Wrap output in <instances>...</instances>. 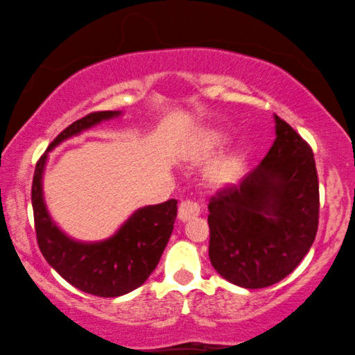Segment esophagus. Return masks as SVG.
Wrapping results in <instances>:
<instances>
[{
	"label": "esophagus",
	"instance_id": "esophagus-1",
	"mask_svg": "<svg viewBox=\"0 0 355 355\" xmlns=\"http://www.w3.org/2000/svg\"><path fill=\"white\" fill-rule=\"evenodd\" d=\"M198 213H200V207H198L196 202L184 200V202H181V205H179L178 218L181 221H189V220H192V218L198 216Z\"/></svg>",
	"mask_w": 355,
	"mask_h": 355
}]
</instances>
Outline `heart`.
I'll return each mask as SVG.
<instances>
[{
    "instance_id": "heart-1",
    "label": "heart",
    "mask_w": 355,
    "mask_h": 355,
    "mask_svg": "<svg viewBox=\"0 0 355 355\" xmlns=\"http://www.w3.org/2000/svg\"><path fill=\"white\" fill-rule=\"evenodd\" d=\"M226 145V135L215 129H202L193 135L187 147V158L192 163H203L216 155ZM244 173V155L230 152L216 158L207 169V181L211 187H227Z\"/></svg>"
}]
</instances>
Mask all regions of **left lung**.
Here are the masks:
<instances>
[{
    "mask_svg": "<svg viewBox=\"0 0 355 355\" xmlns=\"http://www.w3.org/2000/svg\"><path fill=\"white\" fill-rule=\"evenodd\" d=\"M276 140L254 171L208 203V255L218 273L247 289L293 273L318 230L320 192L310 145L278 116Z\"/></svg>",
    "mask_w": 355,
    "mask_h": 355,
    "instance_id": "left-lung-1",
    "label": "left lung"
}]
</instances>
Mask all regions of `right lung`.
Returning a JSON list of instances; mask_svg holds the SVG:
<instances>
[{
  "mask_svg": "<svg viewBox=\"0 0 355 355\" xmlns=\"http://www.w3.org/2000/svg\"><path fill=\"white\" fill-rule=\"evenodd\" d=\"M119 116V111H95L62 130L35 164L32 207L37 242L45 260L74 288L98 297H118L142 286L157 268L171 237L178 200L144 207L110 239L85 244L67 237L48 215L42 192V174L48 152L62 140Z\"/></svg>",
  "mask_w": 355,
  "mask_h": 355,
  "instance_id": "obj_1",
  "label": "right lung"
}]
</instances>
